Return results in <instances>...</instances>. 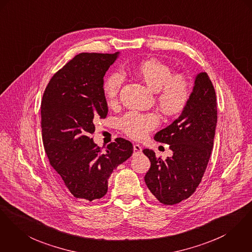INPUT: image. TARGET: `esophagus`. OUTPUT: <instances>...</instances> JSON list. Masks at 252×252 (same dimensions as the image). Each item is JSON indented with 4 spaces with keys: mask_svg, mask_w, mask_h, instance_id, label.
<instances>
[{
    "mask_svg": "<svg viewBox=\"0 0 252 252\" xmlns=\"http://www.w3.org/2000/svg\"><path fill=\"white\" fill-rule=\"evenodd\" d=\"M133 151H134V155H139V154H141V152H142V148H141V146L135 144V145L133 146Z\"/></svg>",
    "mask_w": 252,
    "mask_h": 252,
    "instance_id": "34e87169",
    "label": "esophagus"
}]
</instances>
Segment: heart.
Instances as JSON below:
<instances>
[{"mask_svg":"<svg viewBox=\"0 0 252 252\" xmlns=\"http://www.w3.org/2000/svg\"><path fill=\"white\" fill-rule=\"evenodd\" d=\"M132 72L155 91L157 105L164 115L176 116L185 109L191 96V85L183 74H173L169 65L156 58L139 62ZM122 84L123 78L119 74H112L103 81L102 92L108 105H115L118 102ZM159 123V116L155 112L131 111L120 119L122 130L135 140L146 137Z\"/></svg>","mask_w":252,"mask_h":252,"instance_id":"b5f03b06","label":"heart"}]
</instances>
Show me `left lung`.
<instances>
[{"instance_id": "obj_1", "label": "left lung", "mask_w": 252, "mask_h": 252, "mask_svg": "<svg viewBox=\"0 0 252 252\" xmlns=\"http://www.w3.org/2000/svg\"><path fill=\"white\" fill-rule=\"evenodd\" d=\"M217 120L213 83L206 73H199L181 115L155 136L169 145L173 156L163 160L152 150L143 151L151 161L145 182L161 203L174 205L194 194L212 153Z\"/></svg>"}]
</instances>
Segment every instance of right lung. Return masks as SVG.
I'll return each instance as SVG.
<instances>
[{"label":"right lung","instance_id":"obj_1","mask_svg":"<svg viewBox=\"0 0 252 252\" xmlns=\"http://www.w3.org/2000/svg\"><path fill=\"white\" fill-rule=\"evenodd\" d=\"M118 54L81 53L53 76L41 101V127L51 166L77 198L89 201L107 192L113 170L133 153L132 144L116 138L106 153L94 143L95 122L107 116L103 77Z\"/></svg>","mask_w":252,"mask_h":252}]
</instances>
